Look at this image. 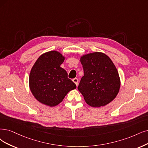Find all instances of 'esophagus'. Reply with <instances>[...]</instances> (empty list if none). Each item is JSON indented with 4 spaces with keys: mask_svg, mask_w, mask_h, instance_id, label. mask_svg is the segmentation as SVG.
Returning <instances> with one entry per match:
<instances>
[{
    "mask_svg": "<svg viewBox=\"0 0 148 148\" xmlns=\"http://www.w3.org/2000/svg\"><path fill=\"white\" fill-rule=\"evenodd\" d=\"M73 82L76 85V86H78V79H77V78H74V79H73Z\"/></svg>",
    "mask_w": 148,
    "mask_h": 148,
    "instance_id": "34e87169",
    "label": "esophagus"
}]
</instances>
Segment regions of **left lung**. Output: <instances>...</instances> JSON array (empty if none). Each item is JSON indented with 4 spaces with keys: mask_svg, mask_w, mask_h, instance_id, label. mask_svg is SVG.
I'll return each instance as SVG.
<instances>
[{
    "mask_svg": "<svg viewBox=\"0 0 148 148\" xmlns=\"http://www.w3.org/2000/svg\"><path fill=\"white\" fill-rule=\"evenodd\" d=\"M84 75L78 90L85 102L93 107L105 106L118 93L121 82L118 70L105 53L96 52L80 57Z\"/></svg>",
    "mask_w": 148,
    "mask_h": 148,
    "instance_id": "1",
    "label": "left lung"
}]
</instances>
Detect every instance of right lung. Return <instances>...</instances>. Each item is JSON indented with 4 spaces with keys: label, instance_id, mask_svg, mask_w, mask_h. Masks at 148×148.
I'll list each match as a JSON object with an SVG mask.
<instances>
[{
    "label": "right lung",
    "instance_id": "obj_1",
    "mask_svg": "<svg viewBox=\"0 0 148 148\" xmlns=\"http://www.w3.org/2000/svg\"><path fill=\"white\" fill-rule=\"evenodd\" d=\"M64 57L58 51L42 53L33 66L29 75V86L35 99L42 104L55 107L62 102L68 92L76 85L68 78L60 67Z\"/></svg>",
    "mask_w": 148,
    "mask_h": 148
}]
</instances>
